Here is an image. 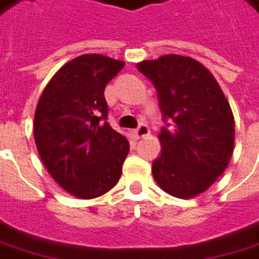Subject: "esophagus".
<instances>
[{"label": "esophagus", "instance_id": "1", "mask_svg": "<svg viewBox=\"0 0 259 259\" xmlns=\"http://www.w3.org/2000/svg\"><path fill=\"white\" fill-rule=\"evenodd\" d=\"M133 135H134V138H137V140L144 138V137L150 135V128H148V125H145V124H141V125L138 126L137 130H134Z\"/></svg>", "mask_w": 259, "mask_h": 259}]
</instances>
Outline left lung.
Returning <instances> with one entry per match:
<instances>
[{"instance_id":"8db88e82","label":"left lung","mask_w":259,"mask_h":259,"mask_svg":"<svg viewBox=\"0 0 259 259\" xmlns=\"http://www.w3.org/2000/svg\"><path fill=\"white\" fill-rule=\"evenodd\" d=\"M137 68L157 90L165 126L152 175L166 194L192 198L209 188L230 162L234 115L212 74L190 57L164 55Z\"/></svg>"}]
</instances>
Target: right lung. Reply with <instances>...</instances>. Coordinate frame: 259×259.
<instances>
[{"mask_svg": "<svg viewBox=\"0 0 259 259\" xmlns=\"http://www.w3.org/2000/svg\"><path fill=\"white\" fill-rule=\"evenodd\" d=\"M125 62L85 54L45 87L34 117V138L45 168L78 198H97L119 180L130 142L107 122L104 90Z\"/></svg>", "mask_w": 259, "mask_h": 259, "instance_id": "1", "label": "right lung"}]
</instances>
